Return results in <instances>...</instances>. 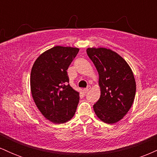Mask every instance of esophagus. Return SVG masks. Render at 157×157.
I'll return each mask as SVG.
<instances>
[{
  "mask_svg": "<svg viewBox=\"0 0 157 157\" xmlns=\"http://www.w3.org/2000/svg\"><path fill=\"white\" fill-rule=\"evenodd\" d=\"M90 89H91V86H89L87 88H86V89H83V92H84V93H87L88 91H89Z\"/></svg>",
  "mask_w": 157,
  "mask_h": 157,
  "instance_id": "esophagus-1",
  "label": "esophagus"
}]
</instances>
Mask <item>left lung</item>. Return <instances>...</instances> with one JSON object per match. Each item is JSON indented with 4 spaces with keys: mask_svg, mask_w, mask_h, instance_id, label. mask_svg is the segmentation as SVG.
Returning <instances> with one entry per match:
<instances>
[{
    "mask_svg": "<svg viewBox=\"0 0 157 157\" xmlns=\"http://www.w3.org/2000/svg\"><path fill=\"white\" fill-rule=\"evenodd\" d=\"M87 55L99 75L100 97L93 106L97 117L113 124L128 112L136 94V81L128 63L119 54L106 48H88Z\"/></svg>",
    "mask_w": 157,
    "mask_h": 157,
    "instance_id": "1",
    "label": "left lung"
}]
</instances>
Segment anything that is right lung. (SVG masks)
Instances as JSON below:
<instances>
[{
    "instance_id": "add662e5",
    "label": "right lung",
    "mask_w": 157,
    "mask_h": 157,
    "mask_svg": "<svg viewBox=\"0 0 157 157\" xmlns=\"http://www.w3.org/2000/svg\"><path fill=\"white\" fill-rule=\"evenodd\" d=\"M79 48L56 46L36 59L30 75L32 96L46 120L65 123L75 115L80 97L67 82V69Z\"/></svg>"
}]
</instances>
